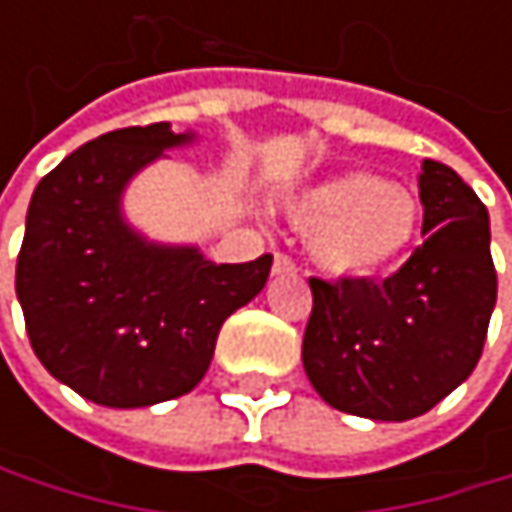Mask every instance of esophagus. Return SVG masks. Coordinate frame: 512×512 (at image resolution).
<instances>
[{
  "label": "esophagus",
  "instance_id": "1",
  "mask_svg": "<svg viewBox=\"0 0 512 512\" xmlns=\"http://www.w3.org/2000/svg\"><path fill=\"white\" fill-rule=\"evenodd\" d=\"M290 272H296L293 257L284 255V252H275V257H272V275H290Z\"/></svg>",
  "mask_w": 512,
  "mask_h": 512
}]
</instances>
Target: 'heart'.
<instances>
[{
  "label": "heart",
  "mask_w": 512,
  "mask_h": 512,
  "mask_svg": "<svg viewBox=\"0 0 512 512\" xmlns=\"http://www.w3.org/2000/svg\"><path fill=\"white\" fill-rule=\"evenodd\" d=\"M290 222L311 234V257L332 275H364L397 257L418 231V201L370 171H350L302 192Z\"/></svg>",
  "instance_id": "1"
}]
</instances>
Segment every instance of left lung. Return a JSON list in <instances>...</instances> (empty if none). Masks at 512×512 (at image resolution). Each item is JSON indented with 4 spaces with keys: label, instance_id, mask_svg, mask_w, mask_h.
<instances>
[{
    "label": "left lung",
    "instance_id": "obj_1",
    "mask_svg": "<svg viewBox=\"0 0 512 512\" xmlns=\"http://www.w3.org/2000/svg\"><path fill=\"white\" fill-rule=\"evenodd\" d=\"M427 237L382 284L311 278L314 308L302 364L317 394L358 418L409 421L430 412L480 361L498 275L489 213L460 174L424 159Z\"/></svg>",
    "mask_w": 512,
    "mask_h": 512
}]
</instances>
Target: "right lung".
Instances as JSON below:
<instances>
[{"label":"right lung","instance_id":"add662e5","mask_svg":"<svg viewBox=\"0 0 512 512\" xmlns=\"http://www.w3.org/2000/svg\"><path fill=\"white\" fill-rule=\"evenodd\" d=\"M192 133L168 121L106 133L38 183L17 255V299L35 356L79 397L139 409L189 394L222 323L269 278L272 255L213 263L159 246L124 222L133 174Z\"/></svg>","mask_w":512,"mask_h":512}]
</instances>
